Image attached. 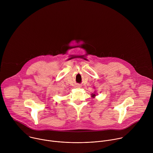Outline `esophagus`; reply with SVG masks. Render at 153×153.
Masks as SVG:
<instances>
[{
    "label": "esophagus",
    "instance_id": "obj_1",
    "mask_svg": "<svg viewBox=\"0 0 153 153\" xmlns=\"http://www.w3.org/2000/svg\"><path fill=\"white\" fill-rule=\"evenodd\" d=\"M78 87H80V86H78Z\"/></svg>",
    "mask_w": 153,
    "mask_h": 153
}]
</instances>
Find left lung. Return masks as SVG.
Segmentation results:
<instances>
[{"label":"left lung","mask_w":153,"mask_h":153,"mask_svg":"<svg viewBox=\"0 0 153 153\" xmlns=\"http://www.w3.org/2000/svg\"><path fill=\"white\" fill-rule=\"evenodd\" d=\"M96 91H94V93H92L91 94V97H92V98H95V97H96Z\"/></svg>","instance_id":"1"}]
</instances>
